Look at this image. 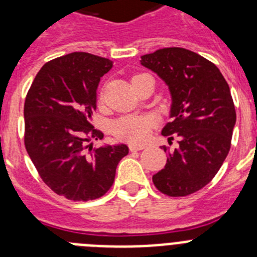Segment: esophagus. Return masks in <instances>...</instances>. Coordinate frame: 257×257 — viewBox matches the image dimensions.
Wrapping results in <instances>:
<instances>
[{
    "label": "esophagus",
    "mask_w": 257,
    "mask_h": 257,
    "mask_svg": "<svg viewBox=\"0 0 257 257\" xmlns=\"http://www.w3.org/2000/svg\"><path fill=\"white\" fill-rule=\"evenodd\" d=\"M128 148H130V151H131V152H136V151H142V149H144L145 147H144V145L130 144V145H128Z\"/></svg>",
    "instance_id": "esophagus-1"
}]
</instances>
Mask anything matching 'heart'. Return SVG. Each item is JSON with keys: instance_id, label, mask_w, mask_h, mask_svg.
Returning <instances> with one entry per match:
<instances>
[{"instance_id": "1", "label": "heart", "mask_w": 257, "mask_h": 257, "mask_svg": "<svg viewBox=\"0 0 257 257\" xmlns=\"http://www.w3.org/2000/svg\"><path fill=\"white\" fill-rule=\"evenodd\" d=\"M139 76L134 77L133 81ZM153 123V118L147 115H127L113 122L112 133L118 139L140 144L147 140Z\"/></svg>"}]
</instances>
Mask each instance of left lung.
I'll return each mask as SVG.
<instances>
[{"label": "left lung", "mask_w": 257, "mask_h": 257, "mask_svg": "<svg viewBox=\"0 0 257 257\" xmlns=\"http://www.w3.org/2000/svg\"><path fill=\"white\" fill-rule=\"evenodd\" d=\"M143 67L162 79L171 95V122L162 135L180 138L167 162L153 175L156 188L170 197L189 196L207 185L230 149L235 109L230 88L216 65L196 52L166 47L142 56Z\"/></svg>", "instance_id": "obj_1"}]
</instances>
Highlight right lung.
Segmentation results:
<instances>
[{"label": "right lung", "instance_id": "add662e5", "mask_svg": "<svg viewBox=\"0 0 257 257\" xmlns=\"http://www.w3.org/2000/svg\"><path fill=\"white\" fill-rule=\"evenodd\" d=\"M109 59L72 52L49 61L36 76L24 103V143L41 179L72 201H91L113 185L126 144L94 147L103 133L91 124L100 78Z\"/></svg>", "mask_w": 257, "mask_h": 257}]
</instances>
